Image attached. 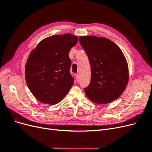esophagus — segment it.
<instances>
[{"label": "esophagus", "instance_id": "obj_1", "mask_svg": "<svg viewBox=\"0 0 152 152\" xmlns=\"http://www.w3.org/2000/svg\"><path fill=\"white\" fill-rule=\"evenodd\" d=\"M75 77H76V80L77 82L79 81V74H76L75 75Z\"/></svg>", "mask_w": 152, "mask_h": 152}]
</instances>
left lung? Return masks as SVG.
I'll list each match as a JSON object with an SVG mask.
<instances>
[{
    "instance_id": "left-lung-1",
    "label": "left lung",
    "mask_w": 152,
    "mask_h": 152,
    "mask_svg": "<svg viewBox=\"0 0 152 152\" xmlns=\"http://www.w3.org/2000/svg\"><path fill=\"white\" fill-rule=\"evenodd\" d=\"M79 40L91 65V82L84 89L87 97L97 104L117 99L129 80L127 63L121 49L107 38L80 36Z\"/></svg>"
}]
</instances>
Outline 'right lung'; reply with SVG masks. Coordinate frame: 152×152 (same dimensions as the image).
<instances>
[{
	"mask_svg": "<svg viewBox=\"0 0 152 152\" xmlns=\"http://www.w3.org/2000/svg\"><path fill=\"white\" fill-rule=\"evenodd\" d=\"M78 42L71 34L43 39L30 53L25 66L27 86L39 102L55 104L65 97L74 83L70 73L68 54Z\"/></svg>",
	"mask_w": 152,
	"mask_h": 152,
	"instance_id": "obj_1",
	"label": "right lung"
}]
</instances>
